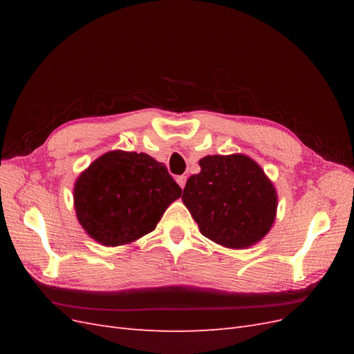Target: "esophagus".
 Returning a JSON list of instances; mask_svg holds the SVG:
<instances>
[{"label": "esophagus", "mask_w": 354, "mask_h": 354, "mask_svg": "<svg viewBox=\"0 0 354 354\" xmlns=\"http://www.w3.org/2000/svg\"><path fill=\"white\" fill-rule=\"evenodd\" d=\"M186 181H187V176H178V177H177V183H178V186H180L181 189H185Z\"/></svg>", "instance_id": "1"}]
</instances>
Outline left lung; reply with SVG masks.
I'll use <instances>...</instances> for the list:
<instances>
[{"instance_id": "left-lung-1", "label": "left lung", "mask_w": 354, "mask_h": 354, "mask_svg": "<svg viewBox=\"0 0 354 354\" xmlns=\"http://www.w3.org/2000/svg\"><path fill=\"white\" fill-rule=\"evenodd\" d=\"M199 165L181 199L203 236L234 250L263 239L274 221L277 198L260 165L245 155H209Z\"/></svg>"}]
</instances>
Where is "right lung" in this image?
<instances>
[{
    "label": "right lung",
    "instance_id": "right-lung-1",
    "mask_svg": "<svg viewBox=\"0 0 354 354\" xmlns=\"http://www.w3.org/2000/svg\"><path fill=\"white\" fill-rule=\"evenodd\" d=\"M181 189L164 164L146 153L113 151L84 171L73 199L81 226L106 246L130 243L155 230Z\"/></svg>",
    "mask_w": 354,
    "mask_h": 354
}]
</instances>
